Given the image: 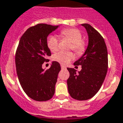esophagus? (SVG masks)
<instances>
[{
	"instance_id": "obj_1",
	"label": "esophagus",
	"mask_w": 123,
	"mask_h": 123,
	"mask_svg": "<svg viewBox=\"0 0 123 123\" xmlns=\"http://www.w3.org/2000/svg\"><path fill=\"white\" fill-rule=\"evenodd\" d=\"M61 68H62V69H66V67H65V66H64V65H61Z\"/></svg>"
}]
</instances>
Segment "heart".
I'll return each instance as SVG.
<instances>
[{
	"label": "heart",
	"mask_w": 123,
	"mask_h": 123,
	"mask_svg": "<svg viewBox=\"0 0 123 123\" xmlns=\"http://www.w3.org/2000/svg\"><path fill=\"white\" fill-rule=\"evenodd\" d=\"M62 39H67L71 43L69 45V50H73L76 55H82L86 49V45L82 40V34L77 28H66L60 33ZM48 48L51 52L58 50L59 47V39L54 35H50L47 40ZM73 58V54L71 52L60 51L53 56V60L61 64H66Z\"/></svg>",
	"instance_id": "1"
}]
</instances>
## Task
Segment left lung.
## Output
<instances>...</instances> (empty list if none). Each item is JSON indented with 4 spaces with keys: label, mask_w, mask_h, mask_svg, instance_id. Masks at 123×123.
<instances>
[{
    "label": "left lung",
    "mask_w": 123,
    "mask_h": 123,
    "mask_svg": "<svg viewBox=\"0 0 123 123\" xmlns=\"http://www.w3.org/2000/svg\"><path fill=\"white\" fill-rule=\"evenodd\" d=\"M86 29L89 43L85 53L74 63L82 65V70L67 68L68 91L74 99L86 100L96 95L102 86L108 67V50L104 38L89 24H82Z\"/></svg>",
    "instance_id": "left-lung-1"
}]
</instances>
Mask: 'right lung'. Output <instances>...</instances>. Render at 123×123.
<instances>
[{
	"mask_svg": "<svg viewBox=\"0 0 123 123\" xmlns=\"http://www.w3.org/2000/svg\"><path fill=\"white\" fill-rule=\"evenodd\" d=\"M58 26L37 24L31 26L21 36L15 53V66L22 88L32 99L47 101L53 97L61 67L52 62L49 69L42 65L49 62L51 52L47 44V37Z\"/></svg>",
	"mask_w": 123,
	"mask_h": 123,
	"instance_id": "add662e5",
	"label": "right lung"
}]
</instances>
